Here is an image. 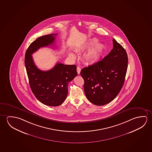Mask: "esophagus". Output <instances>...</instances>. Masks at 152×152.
I'll return each instance as SVG.
<instances>
[{
	"instance_id": "34e87169",
	"label": "esophagus",
	"mask_w": 152,
	"mask_h": 152,
	"mask_svg": "<svg viewBox=\"0 0 152 152\" xmlns=\"http://www.w3.org/2000/svg\"><path fill=\"white\" fill-rule=\"evenodd\" d=\"M77 74L79 75L80 73V72H81V69L79 66H77Z\"/></svg>"
}]
</instances>
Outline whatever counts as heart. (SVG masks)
Listing matches in <instances>:
<instances>
[{
  "instance_id": "heart-1",
  "label": "heart",
  "mask_w": 152,
  "mask_h": 152,
  "mask_svg": "<svg viewBox=\"0 0 152 152\" xmlns=\"http://www.w3.org/2000/svg\"><path fill=\"white\" fill-rule=\"evenodd\" d=\"M98 40L96 39H92L84 45L83 49L89 48L87 52L83 56V60L87 64H92L95 63L101 58L104 52V47L101 44L96 43ZM71 58H75V54L70 53Z\"/></svg>"
}]
</instances>
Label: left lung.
<instances>
[{"label":"left lung","instance_id":"8db88e82","mask_svg":"<svg viewBox=\"0 0 152 152\" xmlns=\"http://www.w3.org/2000/svg\"><path fill=\"white\" fill-rule=\"evenodd\" d=\"M113 48L101 61L83 68L86 96L92 104L103 106L116 98L123 87L128 67L126 51L113 39Z\"/></svg>","mask_w":152,"mask_h":152}]
</instances>
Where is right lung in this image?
<instances>
[{
    "label": "right lung",
    "instance_id": "right-lung-1",
    "mask_svg": "<svg viewBox=\"0 0 152 152\" xmlns=\"http://www.w3.org/2000/svg\"><path fill=\"white\" fill-rule=\"evenodd\" d=\"M51 34L39 37L27 49L25 64L31 91L38 100L49 106H60L66 99L68 84L77 75L75 65L57 63L51 70L42 71L37 68L31 54L39 48L53 44L56 35Z\"/></svg>",
    "mask_w": 152,
    "mask_h": 152
}]
</instances>
